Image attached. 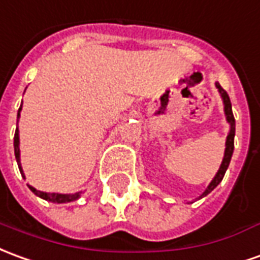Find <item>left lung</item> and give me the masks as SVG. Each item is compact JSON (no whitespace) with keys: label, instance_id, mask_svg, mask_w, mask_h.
Wrapping results in <instances>:
<instances>
[{"label":"left lung","instance_id":"left-lung-1","mask_svg":"<svg viewBox=\"0 0 260 260\" xmlns=\"http://www.w3.org/2000/svg\"><path fill=\"white\" fill-rule=\"evenodd\" d=\"M215 87L218 88L219 95L222 99V104H224V114L225 118H226V122L230 124V132H228V136H226V141H225V152H224V157H222V161H221V166H219L218 172L217 174L214 176V179L211 180V183L207 186V188L204 190V193L201 194L200 197H197V200L203 199L206 197L207 194H210L218 186L219 183L222 181L224 179V174L226 172V169L230 166V161H231L232 153H234V136H235V118H234V114H232V105L231 101H230V97L228 94L225 91L222 87L219 86V83H215Z\"/></svg>","mask_w":260,"mask_h":260}]
</instances>
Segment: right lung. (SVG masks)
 Wrapping results in <instances>:
<instances>
[{
  "instance_id": "right-lung-1",
  "label": "right lung",
  "mask_w": 260,
  "mask_h": 260,
  "mask_svg": "<svg viewBox=\"0 0 260 260\" xmlns=\"http://www.w3.org/2000/svg\"><path fill=\"white\" fill-rule=\"evenodd\" d=\"M21 110H22V104L18 110V117L16 119L19 121V117H21ZM14 152H15V159L16 163H18V168H19V172L22 174V177L25 179V173L22 170V165H21V150H19V129L16 126L15 136H14ZM28 187L30 188V191L41 197V199L46 200V201H50V203H57V204H63V203H72V201H76V200L80 199V196L83 191H79V193L74 194H60V193H45V191H41V190H36L35 187H32L30 184H28Z\"/></svg>"
}]
</instances>
